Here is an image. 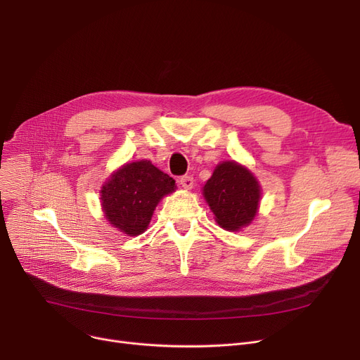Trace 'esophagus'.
I'll list each match as a JSON object with an SVG mask.
<instances>
[{
    "label": "esophagus",
    "mask_w": 360,
    "mask_h": 360,
    "mask_svg": "<svg viewBox=\"0 0 360 360\" xmlns=\"http://www.w3.org/2000/svg\"><path fill=\"white\" fill-rule=\"evenodd\" d=\"M178 182L185 188V190H191L193 185H194V178L190 176V175H185V176H181Z\"/></svg>",
    "instance_id": "esophagus-1"
}]
</instances>
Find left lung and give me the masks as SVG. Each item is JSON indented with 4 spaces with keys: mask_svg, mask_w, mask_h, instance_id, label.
Listing matches in <instances>:
<instances>
[{
    "mask_svg": "<svg viewBox=\"0 0 360 360\" xmlns=\"http://www.w3.org/2000/svg\"><path fill=\"white\" fill-rule=\"evenodd\" d=\"M202 195L220 228L235 232L254 220L261 186L245 166L233 160L223 162L216 166L212 178L205 182Z\"/></svg>",
    "mask_w": 360,
    "mask_h": 360,
    "instance_id": "8db88e82",
    "label": "left lung"
}]
</instances>
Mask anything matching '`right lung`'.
<instances>
[{"label": "right lung", "instance_id": "1", "mask_svg": "<svg viewBox=\"0 0 360 360\" xmlns=\"http://www.w3.org/2000/svg\"><path fill=\"white\" fill-rule=\"evenodd\" d=\"M175 181L150 160L127 163L101 190L108 221L128 236L143 233L159 201L175 191Z\"/></svg>", "mask_w": 360, "mask_h": 360}]
</instances>
